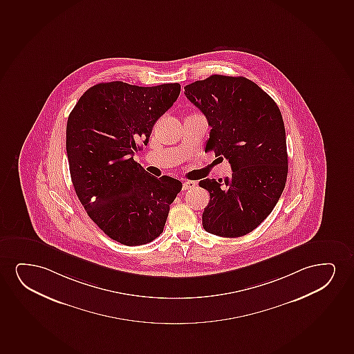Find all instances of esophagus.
Returning a JSON list of instances; mask_svg holds the SVG:
<instances>
[{
    "mask_svg": "<svg viewBox=\"0 0 354 354\" xmlns=\"http://www.w3.org/2000/svg\"><path fill=\"white\" fill-rule=\"evenodd\" d=\"M196 186L194 181H185L183 184V191H187V189H193Z\"/></svg>",
    "mask_w": 354,
    "mask_h": 354,
    "instance_id": "34e87169",
    "label": "esophagus"
}]
</instances>
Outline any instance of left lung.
Here are the masks:
<instances>
[{"label":"left lung","mask_w":354,"mask_h":354,"mask_svg":"<svg viewBox=\"0 0 354 354\" xmlns=\"http://www.w3.org/2000/svg\"><path fill=\"white\" fill-rule=\"evenodd\" d=\"M185 95L212 127L205 151L227 158L233 170L225 181L199 183L210 193L203 227L225 238L248 234L272 212L285 189L288 156L280 109L243 77L214 74L186 85Z\"/></svg>","instance_id":"left-lung-1"}]
</instances>
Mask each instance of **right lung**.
<instances>
[{
	"label": "right lung",
	"mask_w": 354,
	"mask_h": 354,
	"mask_svg": "<svg viewBox=\"0 0 354 354\" xmlns=\"http://www.w3.org/2000/svg\"><path fill=\"white\" fill-rule=\"evenodd\" d=\"M179 95L178 83L151 88L97 84L69 114L66 150L75 193L90 218L126 246L161 234L169 205L183 187L167 175L157 179L133 160Z\"/></svg>",
	"instance_id": "obj_1"
}]
</instances>
